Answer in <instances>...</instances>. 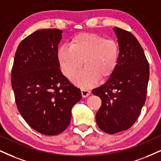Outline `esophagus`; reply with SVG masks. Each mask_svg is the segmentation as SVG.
Masks as SVG:
<instances>
[{"label":"esophagus","mask_w":161,"mask_h":161,"mask_svg":"<svg viewBox=\"0 0 161 161\" xmlns=\"http://www.w3.org/2000/svg\"><path fill=\"white\" fill-rule=\"evenodd\" d=\"M90 90H81V94H82V96L83 98H86V97H88L90 95Z\"/></svg>","instance_id":"34e87169"}]
</instances>
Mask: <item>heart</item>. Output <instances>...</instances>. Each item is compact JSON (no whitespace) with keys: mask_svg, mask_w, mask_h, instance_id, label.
I'll return each mask as SVG.
<instances>
[{"mask_svg":"<svg viewBox=\"0 0 161 161\" xmlns=\"http://www.w3.org/2000/svg\"><path fill=\"white\" fill-rule=\"evenodd\" d=\"M57 58L63 74L68 78L76 73L84 61L85 68L75 75L73 81L87 89L96 86L100 78L106 79L114 73L119 58V47L114 39L80 33L73 37L70 45L59 47Z\"/></svg>","mask_w":161,"mask_h":161,"instance_id":"obj_1","label":"heart"}]
</instances>
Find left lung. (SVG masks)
<instances>
[{
  "mask_svg": "<svg viewBox=\"0 0 161 161\" xmlns=\"http://www.w3.org/2000/svg\"><path fill=\"white\" fill-rule=\"evenodd\" d=\"M114 31L119 47L118 65L104 84L92 90V94L102 99L97 125L110 134L128 130L137 119L149 79V64L136 37L119 27Z\"/></svg>",
  "mask_w": 161,
  "mask_h": 161,
  "instance_id": "obj_1",
  "label": "left lung"
}]
</instances>
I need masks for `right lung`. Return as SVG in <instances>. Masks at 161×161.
<instances>
[{"label":"right lung","instance_id":"1","mask_svg":"<svg viewBox=\"0 0 161 161\" xmlns=\"http://www.w3.org/2000/svg\"><path fill=\"white\" fill-rule=\"evenodd\" d=\"M63 31L43 29L20 42L12 68V86L19 113L31 128L57 135L69 125L80 89L62 74L57 58Z\"/></svg>","mask_w":161,"mask_h":161}]
</instances>
